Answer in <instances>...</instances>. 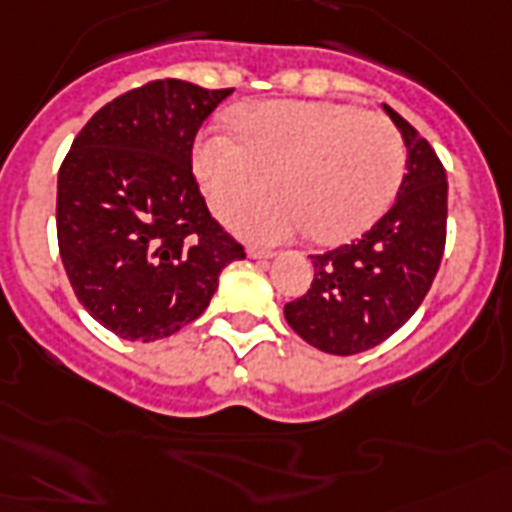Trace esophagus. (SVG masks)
Instances as JSON below:
<instances>
[{
    "label": "esophagus",
    "mask_w": 512,
    "mask_h": 512,
    "mask_svg": "<svg viewBox=\"0 0 512 512\" xmlns=\"http://www.w3.org/2000/svg\"><path fill=\"white\" fill-rule=\"evenodd\" d=\"M248 259H272L274 251H269V248H256V246H248Z\"/></svg>",
    "instance_id": "esophagus-1"
}]
</instances>
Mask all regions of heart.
Listing matches in <instances>:
<instances>
[{"mask_svg":"<svg viewBox=\"0 0 512 512\" xmlns=\"http://www.w3.org/2000/svg\"><path fill=\"white\" fill-rule=\"evenodd\" d=\"M193 167L219 217L280 185V196L232 217L240 235L277 243L311 230L329 246L358 238L390 209L405 143L387 117L350 104L264 101L238 114V138L201 135Z\"/></svg>","mask_w":512,"mask_h":512,"instance_id":"b5f03b06","label":"heart"}]
</instances>
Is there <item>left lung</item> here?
<instances>
[{
	"label": "left lung",
	"instance_id": "obj_1",
	"mask_svg": "<svg viewBox=\"0 0 512 512\" xmlns=\"http://www.w3.org/2000/svg\"><path fill=\"white\" fill-rule=\"evenodd\" d=\"M408 149L392 209L356 243L316 253L308 293L285 306L287 324L314 348L353 356L398 332L421 306L442 261L447 175L426 138L384 104Z\"/></svg>",
	"mask_w": 512,
	"mask_h": 512
}]
</instances>
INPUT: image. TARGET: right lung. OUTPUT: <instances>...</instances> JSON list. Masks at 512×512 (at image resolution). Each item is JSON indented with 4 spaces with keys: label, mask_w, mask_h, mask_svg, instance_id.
<instances>
[{
    "label": "right lung",
    "mask_w": 512,
    "mask_h": 512,
    "mask_svg": "<svg viewBox=\"0 0 512 512\" xmlns=\"http://www.w3.org/2000/svg\"><path fill=\"white\" fill-rule=\"evenodd\" d=\"M232 88L151 80L86 122L59 167L57 240L67 280L101 327L162 340L196 322L219 272L246 259L209 214L190 154Z\"/></svg>",
    "instance_id": "add662e5"
}]
</instances>
